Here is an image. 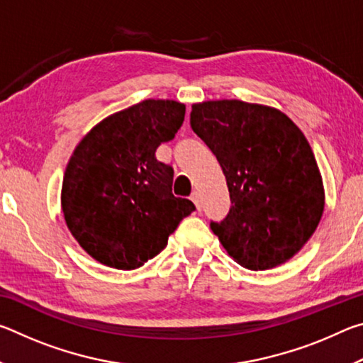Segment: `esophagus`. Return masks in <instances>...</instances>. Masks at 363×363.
<instances>
[{
    "label": "esophagus",
    "instance_id": "esophagus-1",
    "mask_svg": "<svg viewBox=\"0 0 363 363\" xmlns=\"http://www.w3.org/2000/svg\"><path fill=\"white\" fill-rule=\"evenodd\" d=\"M190 200L194 201L195 203V206H196V210H201V201H200V195H199V192H194L192 195H190Z\"/></svg>",
    "mask_w": 363,
    "mask_h": 363
}]
</instances>
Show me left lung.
<instances>
[{"label":"left lung","mask_w":363,"mask_h":363,"mask_svg":"<svg viewBox=\"0 0 363 363\" xmlns=\"http://www.w3.org/2000/svg\"><path fill=\"white\" fill-rule=\"evenodd\" d=\"M190 126L225 176L230 210L211 230L233 259L266 270L293 257L315 232L323 186L314 153L280 110L243 101L192 106Z\"/></svg>","instance_id":"left-lung-1"}]
</instances>
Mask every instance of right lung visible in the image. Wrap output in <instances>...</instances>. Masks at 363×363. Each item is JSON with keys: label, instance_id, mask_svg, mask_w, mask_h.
<instances>
[{"label": "right lung", "instance_id": "obj_1", "mask_svg": "<svg viewBox=\"0 0 363 363\" xmlns=\"http://www.w3.org/2000/svg\"><path fill=\"white\" fill-rule=\"evenodd\" d=\"M186 106L149 99L108 116L73 152L62 182L67 227L86 253L108 267L144 266L195 211L173 195L174 169L155 152L182 126Z\"/></svg>", "mask_w": 363, "mask_h": 363}]
</instances>
